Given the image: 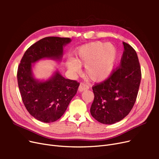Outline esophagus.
<instances>
[{
    "mask_svg": "<svg viewBox=\"0 0 159 159\" xmlns=\"http://www.w3.org/2000/svg\"><path fill=\"white\" fill-rule=\"evenodd\" d=\"M88 89H89V87L85 84H81L78 88V90H79V91H80V92H81V91H85V90H87Z\"/></svg>",
    "mask_w": 159,
    "mask_h": 159,
    "instance_id": "1",
    "label": "esophagus"
}]
</instances>
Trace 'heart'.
Wrapping results in <instances>:
<instances>
[{
    "mask_svg": "<svg viewBox=\"0 0 159 159\" xmlns=\"http://www.w3.org/2000/svg\"><path fill=\"white\" fill-rule=\"evenodd\" d=\"M117 53L111 44L94 42L81 46L75 60L69 58L66 66L74 73L81 71V66L85 67L88 78L95 82L107 79L111 74L116 63Z\"/></svg>",
    "mask_w": 159,
    "mask_h": 159,
    "instance_id": "1",
    "label": "heart"
}]
</instances>
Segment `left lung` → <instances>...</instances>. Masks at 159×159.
<instances>
[{
	"mask_svg": "<svg viewBox=\"0 0 159 159\" xmlns=\"http://www.w3.org/2000/svg\"><path fill=\"white\" fill-rule=\"evenodd\" d=\"M121 64L103 82L92 89L94 100L90 113L103 124H113L125 117L136 102L141 80L137 53L127 43L123 42Z\"/></svg>",
	"mask_w": 159,
	"mask_h": 159,
	"instance_id": "1",
	"label": "left lung"
}]
</instances>
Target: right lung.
Here are the masks:
<instances>
[{
  "label": "right lung",
  "mask_w": 159,
  "mask_h": 159,
  "mask_svg": "<svg viewBox=\"0 0 159 159\" xmlns=\"http://www.w3.org/2000/svg\"><path fill=\"white\" fill-rule=\"evenodd\" d=\"M70 38L46 37L25 52L17 71L18 88L24 105L32 117L44 123L54 122L65 113L80 84L66 79L58 71L46 81L34 78L32 64L42 59L60 61Z\"/></svg>",
  "instance_id": "right-lung-1"
}]
</instances>
